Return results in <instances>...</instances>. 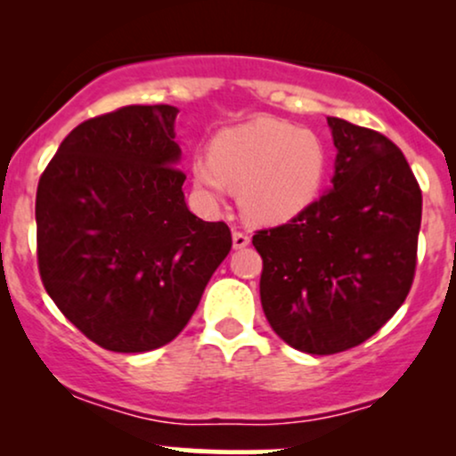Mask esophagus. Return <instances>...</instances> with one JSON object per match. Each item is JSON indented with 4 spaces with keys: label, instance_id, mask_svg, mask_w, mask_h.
Returning a JSON list of instances; mask_svg holds the SVG:
<instances>
[{
    "label": "esophagus",
    "instance_id": "34e87169",
    "mask_svg": "<svg viewBox=\"0 0 456 456\" xmlns=\"http://www.w3.org/2000/svg\"><path fill=\"white\" fill-rule=\"evenodd\" d=\"M250 244V235L246 232H240V229H233V248H244V246Z\"/></svg>",
    "mask_w": 456,
    "mask_h": 456
}]
</instances>
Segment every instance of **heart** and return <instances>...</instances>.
Listing matches in <instances>:
<instances>
[{
	"label": "heart",
	"mask_w": 456,
	"mask_h": 456,
	"mask_svg": "<svg viewBox=\"0 0 456 456\" xmlns=\"http://www.w3.org/2000/svg\"><path fill=\"white\" fill-rule=\"evenodd\" d=\"M328 148L313 130L281 119H255L224 128L210 154L192 159V182L212 201L238 188L250 221L281 224L315 201L328 174Z\"/></svg>",
	"instance_id": "heart-1"
}]
</instances>
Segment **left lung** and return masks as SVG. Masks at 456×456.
I'll list each match as a JSON object with an SVG mask.
<instances>
[{
	"instance_id": "8db88e82",
	"label": "left lung",
	"mask_w": 456,
	"mask_h": 456,
	"mask_svg": "<svg viewBox=\"0 0 456 456\" xmlns=\"http://www.w3.org/2000/svg\"><path fill=\"white\" fill-rule=\"evenodd\" d=\"M328 124L332 191L253 235L272 330L315 355L364 343L399 311L416 274L422 218V191L403 151L378 130L338 118Z\"/></svg>"
}]
</instances>
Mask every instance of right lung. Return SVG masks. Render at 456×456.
I'll use <instances>...</instances> for the list:
<instances>
[{
    "label": "right lung",
    "mask_w": 456,
    "mask_h": 456,
    "mask_svg": "<svg viewBox=\"0 0 456 456\" xmlns=\"http://www.w3.org/2000/svg\"><path fill=\"white\" fill-rule=\"evenodd\" d=\"M177 109L128 104L61 141L36 192L46 294L109 352L139 354L184 330L232 250L227 223L186 208Z\"/></svg>",
    "instance_id": "add662e5"
}]
</instances>
